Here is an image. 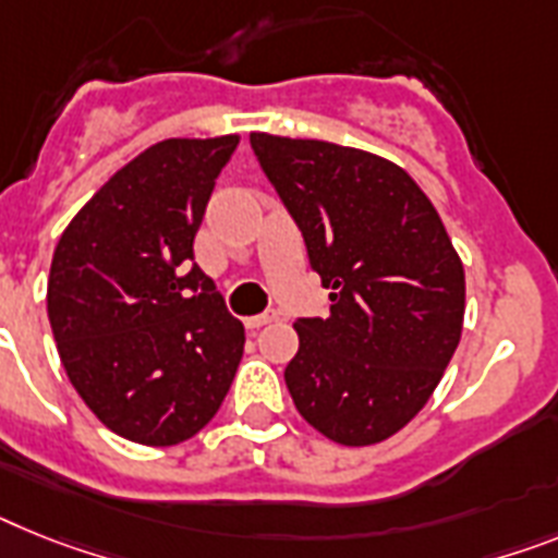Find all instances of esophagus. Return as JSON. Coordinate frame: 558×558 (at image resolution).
I'll return each instance as SVG.
<instances>
[{"label": "esophagus", "mask_w": 558, "mask_h": 558, "mask_svg": "<svg viewBox=\"0 0 558 558\" xmlns=\"http://www.w3.org/2000/svg\"><path fill=\"white\" fill-rule=\"evenodd\" d=\"M275 312H264V315H252V317H246V329H260V326H266V323H271L275 320Z\"/></svg>", "instance_id": "esophagus-1"}]
</instances>
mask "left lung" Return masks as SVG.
Returning <instances> with one entry per match:
<instances>
[{
	"label": "left lung",
	"instance_id": "1",
	"mask_svg": "<svg viewBox=\"0 0 558 558\" xmlns=\"http://www.w3.org/2000/svg\"><path fill=\"white\" fill-rule=\"evenodd\" d=\"M329 317H301L287 388L312 428L374 446L409 425L460 345L465 269L414 178L366 149L252 133Z\"/></svg>",
	"mask_w": 558,
	"mask_h": 558
}]
</instances>
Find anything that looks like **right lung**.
Here are the masks:
<instances>
[{
    "label": "right lung",
    "mask_w": 558,
    "mask_h": 558,
    "mask_svg": "<svg viewBox=\"0 0 558 558\" xmlns=\"http://www.w3.org/2000/svg\"><path fill=\"white\" fill-rule=\"evenodd\" d=\"M241 135L167 138L124 163L56 243L48 317L87 409L138 446H178L221 409L243 323L192 241Z\"/></svg>",
    "instance_id": "1"
}]
</instances>
